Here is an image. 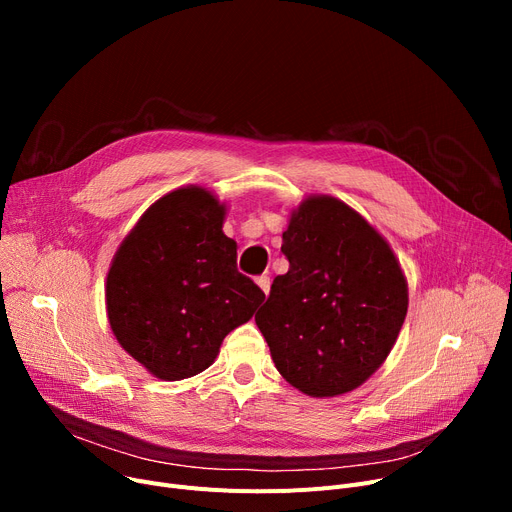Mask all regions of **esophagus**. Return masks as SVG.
Wrapping results in <instances>:
<instances>
[{
    "instance_id": "esophagus-1",
    "label": "esophagus",
    "mask_w": 512,
    "mask_h": 512,
    "mask_svg": "<svg viewBox=\"0 0 512 512\" xmlns=\"http://www.w3.org/2000/svg\"><path fill=\"white\" fill-rule=\"evenodd\" d=\"M255 282H257V286L263 290V294H270V284H272V282H270V276H259Z\"/></svg>"
}]
</instances>
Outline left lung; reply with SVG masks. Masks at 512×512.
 <instances>
[{
  "mask_svg": "<svg viewBox=\"0 0 512 512\" xmlns=\"http://www.w3.org/2000/svg\"><path fill=\"white\" fill-rule=\"evenodd\" d=\"M290 267L255 315L282 378L313 398L353 392L382 367L405 324L409 286L388 240L330 195L294 207Z\"/></svg>",
  "mask_w": 512,
  "mask_h": 512,
  "instance_id": "8db88e82",
  "label": "left lung"
}]
</instances>
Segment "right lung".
Instances as JSON below:
<instances>
[{
  "instance_id": "obj_1",
  "label": "right lung",
  "mask_w": 512,
  "mask_h": 512,
  "mask_svg": "<svg viewBox=\"0 0 512 512\" xmlns=\"http://www.w3.org/2000/svg\"><path fill=\"white\" fill-rule=\"evenodd\" d=\"M226 205L197 184L157 199L126 234L105 280V309L124 351L153 378L205 371L247 324L263 290L236 270Z\"/></svg>"
}]
</instances>
